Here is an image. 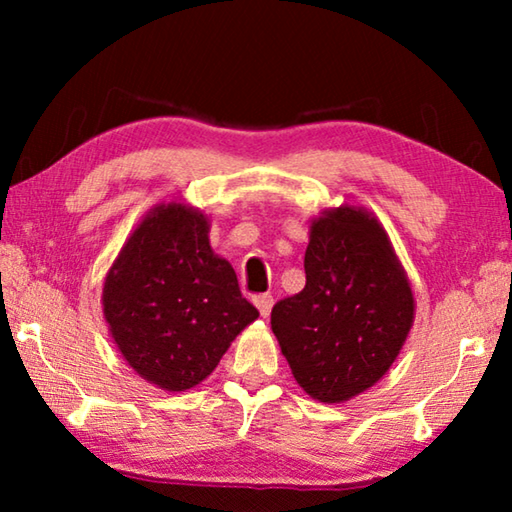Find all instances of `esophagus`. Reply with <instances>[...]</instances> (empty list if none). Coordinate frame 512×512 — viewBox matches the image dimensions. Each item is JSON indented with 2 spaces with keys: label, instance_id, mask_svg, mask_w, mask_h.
I'll use <instances>...</instances> for the list:
<instances>
[{
  "label": "esophagus",
  "instance_id": "obj_1",
  "mask_svg": "<svg viewBox=\"0 0 512 512\" xmlns=\"http://www.w3.org/2000/svg\"><path fill=\"white\" fill-rule=\"evenodd\" d=\"M255 307L259 309V314H262L264 318L271 314V307H273V296H268V293H264V296H255Z\"/></svg>",
  "mask_w": 512,
  "mask_h": 512
}]
</instances>
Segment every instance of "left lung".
I'll list each match as a JSON object with an SVG mask.
<instances>
[{
	"mask_svg": "<svg viewBox=\"0 0 512 512\" xmlns=\"http://www.w3.org/2000/svg\"><path fill=\"white\" fill-rule=\"evenodd\" d=\"M307 284L277 302L271 329L309 397L341 404L391 370L415 318L409 275L384 225L343 203L311 219Z\"/></svg>",
	"mask_w": 512,
	"mask_h": 512,
	"instance_id": "8db88e82",
	"label": "left lung"
}]
</instances>
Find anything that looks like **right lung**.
Segmentation results:
<instances>
[{"mask_svg": "<svg viewBox=\"0 0 512 512\" xmlns=\"http://www.w3.org/2000/svg\"><path fill=\"white\" fill-rule=\"evenodd\" d=\"M101 305L124 361L169 393L210 377L259 316L210 246V216L183 201L142 216L108 268Z\"/></svg>", "mask_w": 512, "mask_h": 512, "instance_id": "add662e5", "label": "right lung"}]
</instances>
